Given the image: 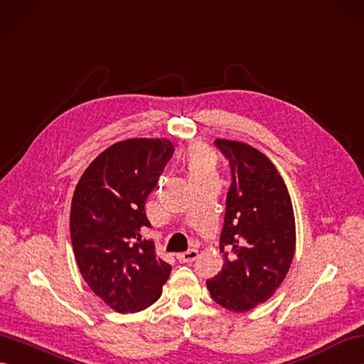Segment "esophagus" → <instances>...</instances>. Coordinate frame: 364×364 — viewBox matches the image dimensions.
Masks as SVG:
<instances>
[{"label":"esophagus","mask_w":364,"mask_h":364,"mask_svg":"<svg viewBox=\"0 0 364 364\" xmlns=\"http://www.w3.org/2000/svg\"><path fill=\"white\" fill-rule=\"evenodd\" d=\"M198 256H199L198 250L190 249V250L183 252V253H177V259H179V262H193L194 259L198 258Z\"/></svg>","instance_id":"obj_1"}]
</instances>
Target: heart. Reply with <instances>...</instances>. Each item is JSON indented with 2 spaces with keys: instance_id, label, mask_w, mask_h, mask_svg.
Listing matches in <instances>:
<instances>
[{
  "instance_id": "1",
  "label": "heart",
  "mask_w": 364,
  "mask_h": 364,
  "mask_svg": "<svg viewBox=\"0 0 364 364\" xmlns=\"http://www.w3.org/2000/svg\"><path fill=\"white\" fill-rule=\"evenodd\" d=\"M185 166L190 176V181L207 179L216 174V157L207 146H193L185 161Z\"/></svg>"
}]
</instances>
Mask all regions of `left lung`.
Segmentation results:
<instances>
[{
	"label": "left lung",
	"instance_id": "obj_1",
	"mask_svg": "<svg viewBox=\"0 0 364 364\" xmlns=\"http://www.w3.org/2000/svg\"><path fill=\"white\" fill-rule=\"evenodd\" d=\"M230 166L223 233L224 267L207 279L211 298L235 312L269 299L295 253V216L284 181L267 156L232 140H215Z\"/></svg>",
	"mask_w": 364,
	"mask_h": 364
}]
</instances>
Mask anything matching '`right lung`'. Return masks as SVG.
<instances>
[{"instance_id":"1","label":"right lung","mask_w":364,"mask_h":364,"mask_svg":"<svg viewBox=\"0 0 364 364\" xmlns=\"http://www.w3.org/2000/svg\"><path fill=\"white\" fill-rule=\"evenodd\" d=\"M174 146L166 139L119 141L78 181L70 208V241L80 273L115 312H140L162 295L171 265L156 258L145 200Z\"/></svg>"}]
</instances>
